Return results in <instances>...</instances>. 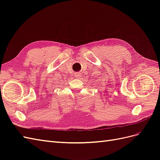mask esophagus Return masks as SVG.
I'll list each match as a JSON object with an SVG mask.
<instances>
[{"label": "esophagus", "mask_w": 160, "mask_h": 160, "mask_svg": "<svg viewBox=\"0 0 160 160\" xmlns=\"http://www.w3.org/2000/svg\"><path fill=\"white\" fill-rule=\"evenodd\" d=\"M75 78L78 79V78H79V77H81V74L79 73V72H77V73L75 74Z\"/></svg>", "instance_id": "obj_1"}]
</instances>
